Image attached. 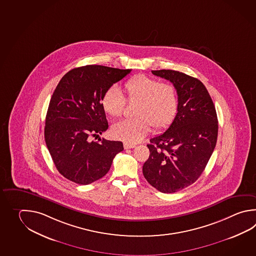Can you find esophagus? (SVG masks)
<instances>
[{
    "label": "esophagus",
    "mask_w": 256,
    "mask_h": 256,
    "mask_svg": "<svg viewBox=\"0 0 256 256\" xmlns=\"http://www.w3.org/2000/svg\"><path fill=\"white\" fill-rule=\"evenodd\" d=\"M136 145H134V144H131V143H128V142H125L124 143V148L125 150H128V148H135Z\"/></svg>",
    "instance_id": "obj_1"
}]
</instances>
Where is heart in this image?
Returning <instances> with one entry per match:
<instances>
[{"mask_svg": "<svg viewBox=\"0 0 256 256\" xmlns=\"http://www.w3.org/2000/svg\"><path fill=\"white\" fill-rule=\"evenodd\" d=\"M126 100L138 102L134 120H123L111 128L113 136L120 140L136 143L152 130H163L172 123L178 110V94L174 86L158 82L145 74H136L124 84ZM104 112L120 118L125 110L126 100L116 86H110L101 100Z\"/></svg>", "mask_w": 256, "mask_h": 256, "instance_id": "heart-1", "label": "heart"}]
</instances>
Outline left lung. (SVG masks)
<instances>
[{"instance_id":"left-lung-1","label":"left lung","mask_w":256,"mask_h":256,"mask_svg":"<svg viewBox=\"0 0 256 256\" xmlns=\"http://www.w3.org/2000/svg\"><path fill=\"white\" fill-rule=\"evenodd\" d=\"M177 90V114L163 134L146 145L143 175L154 188L173 193L195 182L216 146L218 118L208 90L198 79L174 70H154Z\"/></svg>"}]
</instances>
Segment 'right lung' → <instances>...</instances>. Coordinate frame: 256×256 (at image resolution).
Instances as JSON below:
<instances>
[{"label":"right lung","instance_id":"right-lung-1","mask_svg":"<svg viewBox=\"0 0 256 256\" xmlns=\"http://www.w3.org/2000/svg\"><path fill=\"white\" fill-rule=\"evenodd\" d=\"M130 71L96 64L74 68L54 89L44 140L58 172L69 180L88 185L104 177L116 155L124 150L121 141L90 140L108 128L103 94Z\"/></svg>","mask_w":256,"mask_h":256}]
</instances>
